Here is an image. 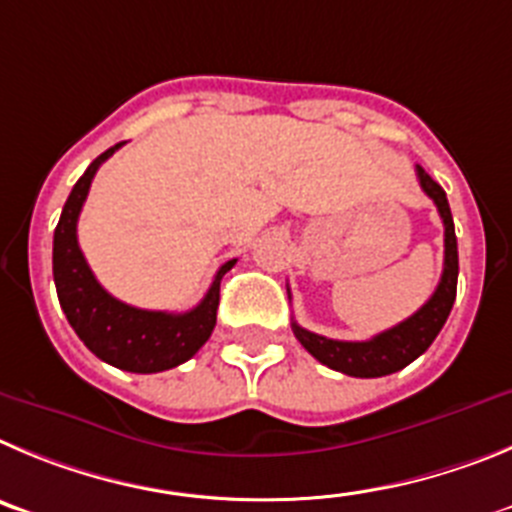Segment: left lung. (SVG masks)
<instances>
[{"label": "left lung", "mask_w": 512, "mask_h": 512, "mask_svg": "<svg viewBox=\"0 0 512 512\" xmlns=\"http://www.w3.org/2000/svg\"><path fill=\"white\" fill-rule=\"evenodd\" d=\"M418 183L426 191V196L436 204L444 222V273L434 296L428 298L413 316L400 321L393 329L372 336L367 342H339V339H326V336L313 334L293 321V334L298 342L319 359L321 365L331 367L336 372H344L349 377H382L390 372L403 370L413 359L421 357L436 336L441 326L449 319V311L457 298V278H459V252L457 234H454V219H451L446 193L434 178L428 176L421 165H416Z\"/></svg>", "instance_id": "obj_1"}]
</instances>
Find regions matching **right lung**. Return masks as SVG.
<instances>
[{"label": "right lung", "instance_id": "add662e5", "mask_svg": "<svg viewBox=\"0 0 512 512\" xmlns=\"http://www.w3.org/2000/svg\"><path fill=\"white\" fill-rule=\"evenodd\" d=\"M122 145L124 142H117L107 153H101L73 186L53 234V280L68 324L96 357L119 370L150 375L183 365L204 347L216 326L219 283L237 260L219 267L204 301L186 313L145 311L117 301L101 288L78 247L76 224L96 170Z\"/></svg>", "mask_w": 512, "mask_h": 512}]
</instances>
